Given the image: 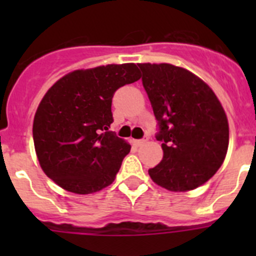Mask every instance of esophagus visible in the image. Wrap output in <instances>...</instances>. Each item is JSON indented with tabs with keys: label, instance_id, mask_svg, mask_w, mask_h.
Wrapping results in <instances>:
<instances>
[{
	"label": "esophagus",
	"instance_id": "1",
	"mask_svg": "<svg viewBox=\"0 0 256 256\" xmlns=\"http://www.w3.org/2000/svg\"><path fill=\"white\" fill-rule=\"evenodd\" d=\"M147 141V138H141V140H132V144H135V146H141V144H144V142H146Z\"/></svg>",
	"mask_w": 256,
	"mask_h": 256
}]
</instances>
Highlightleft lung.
Listing matches in <instances>:
<instances>
[{
	"mask_svg": "<svg viewBox=\"0 0 256 256\" xmlns=\"http://www.w3.org/2000/svg\"><path fill=\"white\" fill-rule=\"evenodd\" d=\"M142 84L158 121L164 158L148 170L156 184L187 192L204 184L223 164L229 125L207 82L168 63H140Z\"/></svg>",
	"mask_w": 256,
	"mask_h": 256,
	"instance_id": "obj_1",
	"label": "left lung"
}]
</instances>
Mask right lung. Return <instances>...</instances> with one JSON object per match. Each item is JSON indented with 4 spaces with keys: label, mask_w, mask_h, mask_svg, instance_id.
I'll return each mask as SVG.
<instances>
[{
    "label": "right lung",
    "mask_w": 256,
    "mask_h": 256,
    "mask_svg": "<svg viewBox=\"0 0 256 256\" xmlns=\"http://www.w3.org/2000/svg\"><path fill=\"white\" fill-rule=\"evenodd\" d=\"M136 64L78 69L56 80L40 100L33 141L43 172L63 190L90 194L114 182L130 144L109 131L120 86L138 82Z\"/></svg>",
    "instance_id": "add662e5"
}]
</instances>
